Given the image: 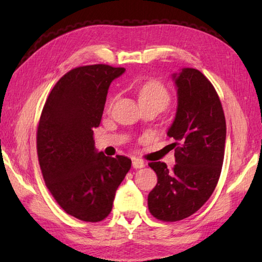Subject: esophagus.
Wrapping results in <instances>:
<instances>
[{
	"mask_svg": "<svg viewBox=\"0 0 262 262\" xmlns=\"http://www.w3.org/2000/svg\"><path fill=\"white\" fill-rule=\"evenodd\" d=\"M144 166H145L144 161H142V159H139V158L133 159V167H134V168H142Z\"/></svg>",
	"mask_w": 262,
	"mask_h": 262,
	"instance_id": "obj_1",
	"label": "esophagus"
}]
</instances>
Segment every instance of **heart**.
Returning a JSON list of instances; mask_svg holds the SVG:
<instances>
[{
  "mask_svg": "<svg viewBox=\"0 0 262 262\" xmlns=\"http://www.w3.org/2000/svg\"><path fill=\"white\" fill-rule=\"evenodd\" d=\"M115 98H111L107 108L110 110L112 107ZM139 100L141 105H155L163 110L166 107L167 104L171 100V95L166 86L162 84L161 82L151 79L147 83H144L139 91Z\"/></svg>",
  "mask_w": 262,
  "mask_h": 262,
  "instance_id": "heart-1",
  "label": "heart"
}]
</instances>
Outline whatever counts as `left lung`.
<instances>
[{"mask_svg":"<svg viewBox=\"0 0 262 262\" xmlns=\"http://www.w3.org/2000/svg\"><path fill=\"white\" fill-rule=\"evenodd\" d=\"M178 107L167 135L173 137L176 165L151 162L157 185L148 195L149 211L163 222L196 212L211 196L224 159L227 123L220 97L205 75L193 68L173 74Z\"/></svg>","mask_w":262,"mask_h":262,"instance_id":"8db88e82","label":"left lung"}]
</instances>
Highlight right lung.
I'll list each match as a JSON object with an SVG mask.
<instances>
[{
	"label": "right lung",
	"instance_id": "add662e5",
	"mask_svg": "<svg viewBox=\"0 0 262 262\" xmlns=\"http://www.w3.org/2000/svg\"><path fill=\"white\" fill-rule=\"evenodd\" d=\"M125 68L91 64L74 68L52 89L37 129V152L45 184L67 214L100 222L130 170L128 157L95 148L94 128L103 115L110 84Z\"/></svg>",
	"mask_w": 262,
	"mask_h": 262
}]
</instances>
